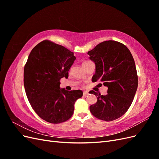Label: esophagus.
I'll return each mask as SVG.
<instances>
[{
    "label": "esophagus",
    "mask_w": 159,
    "mask_h": 159,
    "mask_svg": "<svg viewBox=\"0 0 159 159\" xmlns=\"http://www.w3.org/2000/svg\"><path fill=\"white\" fill-rule=\"evenodd\" d=\"M88 94H89V93L88 92V91H84V93H83V95L84 96V97H85V96H87Z\"/></svg>",
    "instance_id": "obj_1"
}]
</instances>
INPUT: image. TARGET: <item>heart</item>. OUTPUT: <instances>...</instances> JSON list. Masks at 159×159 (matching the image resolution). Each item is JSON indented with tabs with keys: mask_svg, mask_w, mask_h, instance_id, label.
<instances>
[{
	"mask_svg": "<svg viewBox=\"0 0 159 159\" xmlns=\"http://www.w3.org/2000/svg\"><path fill=\"white\" fill-rule=\"evenodd\" d=\"M88 61H85L83 62L82 64H85V63H87V62H88Z\"/></svg>",
	"mask_w": 159,
	"mask_h": 159,
	"instance_id": "b5f03b06",
	"label": "heart"
}]
</instances>
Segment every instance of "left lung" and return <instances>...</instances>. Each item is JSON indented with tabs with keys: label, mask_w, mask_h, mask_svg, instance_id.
Returning <instances> with one entry per match:
<instances>
[{
	"label": "left lung",
	"mask_w": 159,
	"mask_h": 159,
	"mask_svg": "<svg viewBox=\"0 0 159 159\" xmlns=\"http://www.w3.org/2000/svg\"><path fill=\"white\" fill-rule=\"evenodd\" d=\"M88 54L95 64L92 81H99L108 88L105 95L89 91L98 97L97 102L89 107L90 112L103 121H113L127 111L137 89L138 75L133 57L125 45L114 40L100 43Z\"/></svg>",
	"instance_id": "1"
}]
</instances>
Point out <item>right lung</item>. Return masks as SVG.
<instances>
[{"instance_id":"add662e5","label":"right lung","mask_w":159,"mask_h":159,"mask_svg":"<svg viewBox=\"0 0 159 159\" xmlns=\"http://www.w3.org/2000/svg\"><path fill=\"white\" fill-rule=\"evenodd\" d=\"M76 59L74 53L48 40L32 50L24 68V85L27 98L35 113L44 121L58 124L74 113L81 90L60 88V80L68 78V71Z\"/></svg>"}]
</instances>
